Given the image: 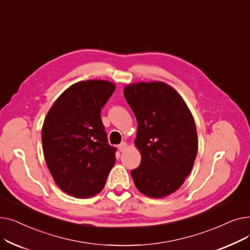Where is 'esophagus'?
<instances>
[{"instance_id":"obj_1","label":"esophagus","mask_w":250,"mask_h":250,"mask_svg":"<svg viewBox=\"0 0 250 250\" xmlns=\"http://www.w3.org/2000/svg\"><path fill=\"white\" fill-rule=\"evenodd\" d=\"M127 148V144L125 143V142H124V143H122L120 146H118V150H120L121 152H124L125 149Z\"/></svg>"}]
</instances>
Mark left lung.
<instances>
[{"instance_id": "1", "label": "left lung", "mask_w": 250, "mask_h": 250, "mask_svg": "<svg viewBox=\"0 0 250 250\" xmlns=\"http://www.w3.org/2000/svg\"><path fill=\"white\" fill-rule=\"evenodd\" d=\"M124 94L137 118L141 154L130 175L143 194L165 198L183 185L198 154L193 116L178 92L160 81L127 84Z\"/></svg>"}]
</instances>
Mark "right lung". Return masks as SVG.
<instances>
[{
	"mask_svg": "<svg viewBox=\"0 0 250 250\" xmlns=\"http://www.w3.org/2000/svg\"><path fill=\"white\" fill-rule=\"evenodd\" d=\"M115 84L87 80L65 89L48 110L42 130L43 155L57 186L78 199L99 193L115 164L101 109Z\"/></svg>",
	"mask_w": 250,
	"mask_h": 250,
	"instance_id": "obj_1",
	"label": "right lung"
}]
</instances>
